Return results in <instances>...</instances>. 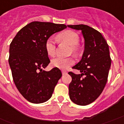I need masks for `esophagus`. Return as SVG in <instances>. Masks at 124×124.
<instances>
[{
    "label": "esophagus",
    "instance_id": "obj_1",
    "mask_svg": "<svg viewBox=\"0 0 124 124\" xmlns=\"http://www.w3.org/2000/svg\"><path fill=\"white\" fill-rule=\"evenodd\" d=\"M68 72L67 71H66V70H62V74L63 75H64V74H67Z\"/></svg>",
    "mask_w": 124,
    "mask_h": 124
}]
</instances>
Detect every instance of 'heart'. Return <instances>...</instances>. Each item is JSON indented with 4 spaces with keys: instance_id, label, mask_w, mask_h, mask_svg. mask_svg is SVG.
<instances>
[{
    "instance_id": "heart-1",
    "label": "heart",
    "mask_w": 124,
    "mask_h": 124,
    "mask_svg": "<svg viewBox=\"0 0 124 124\" xmlns=\"http://www.w3.org/2000/svg\"><path fill=\"white\" fill-rule=\"evenodd\" d=\"M57 38L60 42H64L70 45V52L76 54L78 52V44L79 42V36L77 33L72 31H66L58 34ZM56 43L52 38H49L45 42V49L47 54L50 56H54L56 54ZM74 64V60L72 57L62 58L56 57L51 60V64L54 67L60 69H68Z\"/></svg>"
}]
</instances>
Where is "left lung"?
Returning <instances> with one entry per match:
<instances>
[{"label":"left lung","mask_w":124,"mask_h":124,"mask_svg":"<svg viewBox=\"0 0 124 124\" xmlns=\"http://www.w3.org/2000/svg\"><path fill=\"white\" fill-rule=\"evenodd\" d=\"M68 27L82 31L84 38L82 58L72 67L81 74L68 72L72 78L69 84V96L76 104L86 106L98 98L106 84L112 62L109 46L101 33L88 26L78 24Z\"/></svg>","instance_id":"1"}]
</instances>
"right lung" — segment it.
Masks as SVG:
<instances>
[{"instance_id":"add662e5","label":"right lung","mask_w":124,"mask_h":124,"mask_svg":"<svg viewBox=\"0 0 124 124\" xmlns=\"http://www.w3.org/2000/svg\"><path fill=\"white\" fill-rule=\"evenodd\" d=\"M67 27L65 24L34 21L18 32L10 43V67L18 90L28 101L45 102L51 98L62 72L54 68L42 70L50 62L45 49L46 40Z\"/></svg>"}]
</instances>
